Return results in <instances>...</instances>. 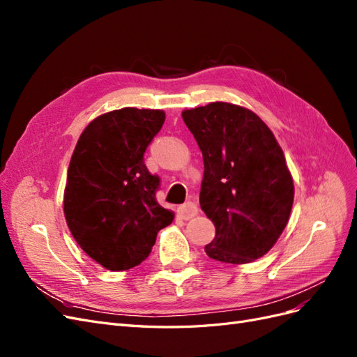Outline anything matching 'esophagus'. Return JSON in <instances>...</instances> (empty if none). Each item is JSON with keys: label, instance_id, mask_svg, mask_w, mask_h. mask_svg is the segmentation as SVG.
<instances>
[{"label": "esophagus", "instance_id": "1", "mask_svg": "<svg viewBox=\"0 0 357 357\" xmlns=\"http://www.w3.org/2000/svg\"><path fill=\"white\" fill-rule=\"evenodd\" d=\"M177 213H178V215L180 218L183 219V220H189V219H192L193 215H197V213H198V207L193 202H186V204H183V205H180V207L177 208Z\"/></svg>", "mask_w": 357, "mask_h": 357}]
</instances>
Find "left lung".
Masks as SVG:
<instances>
[{
    "mask_svg": "<svg viewBox=\"0 0 357 357\" xmlns=\"http://www.w3.org/2000/svg\"><path fill=\"white\" fill-rule=\"evenodd\" d=\"M204 159L202 211L214 223V261L248 264L271 250L289 222L294 180L274 134L253 112L211 102L181 113Z\"/></svg>",
    "mask_w": 357,
    "mask_h": 357,
    "instance_id": "left-lung-1",
    "label": "left lung"
}]
</instances>
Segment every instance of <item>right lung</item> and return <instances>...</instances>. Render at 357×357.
<instances>
[{"label":"right lung","mask_w":357,"mask_h":357,"mask_svg":"<svg viewBox=\"0 0 357 357\" xmlns=\"http://www.w3.org/2000/svg\"><path fill=\"white\" fill-rule=\"evenodd\" d=\"M165 122L162 110L134 107L86 126L70 160L63 214L74 240L110 271L142 264L174 213L156 201L159 177L144 152Z\"/></svg>","instance_id":"add662e5"}]
</instances>
